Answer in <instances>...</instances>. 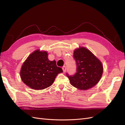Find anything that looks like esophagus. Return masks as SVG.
I'll list each match as a JSON object with an SVG mask.
<instances>
[{
  "instance_id": "34e87169",
  "label": "esophagus",
  "mask_w": 125,
  "mask_h": 125,
  "mask_svg": "<svg viewBox=\"0 0 125 125\" xmlns=\"http://www.w3.org/2000/svg\"><path fill=\"white\" fill-rule=\"evenodd\" d=\"M62 70H63V73H65V72H66V67L65 66H63V67H62Z\"/></svg>"
}]
</instances>
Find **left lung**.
Here are the masks:
<instances>
[{"mask_svg": "<svg viewBox=\"0 0 125 125\" xmlns=\"http://www.w3.org/2000/svg\"><path fill=\"white\" fill-rule=\"evenodd\" d=\"M73 58L76 62V73L73 75L66 73L71 84L81 90H88L95 85L103 73L101 62L84 47L75 50Z\"/></svg>", "mask_w": 125, "mask_h": 125, "instance_id": "obj_1", "label": "left lung"}]
</instances>
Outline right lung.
Masks as SVG:
<instances>
[{
  "label": "right lung",
  "instance_id": "add662e5",
  "mask_svg": "<svg viewBox=\"0 0 125 125\" xmlns=\"http://www.w3.org/2000/svg\"><path fill=\"white\" fill-rule=\"evenodd\" d=\"M62 73L55 60L48 59L46 52L37 50L30 55L22 66L20 76L22 81L30 88L43 90L50 86L57 75Z\"/></svg>",
  "mask_w": 125,
  "mask_h": 125
}]
</instances>
